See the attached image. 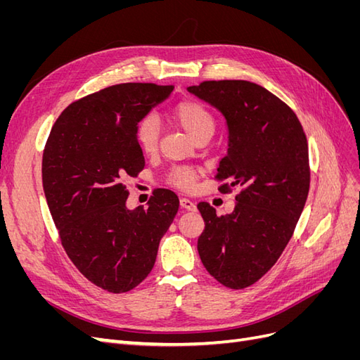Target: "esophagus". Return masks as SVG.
Listing matches in <instances>:
<instances>
[{
    "mask_svg": "<svg viewBox=\"0 0 360 360\" xmlns=\"http://www.w3.org/2000/svg\"><path fill=\"white\" fill-rule=\"evenodd\" d=\"M180 205L183 207V209L191 210V212L197 210V204H195L191 198H181V200H180Z\"/></svg>",
    "mask_w": 360,
    "mask_h": 360,
    "instance_id": "1",
    "label": "esophagus"
}]
</instances>
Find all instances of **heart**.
<instances>
[{
    "label": "heart",
    "mask_w": 360,
    "mask_h": 360,
    "mask_svg": "<svg viewBox=\"0 0 360 360\" xmlns=\"http://www.w3.org/2000/svg\"><path fill=\"white\" fill-rule=\"evenodd\" d=\"M172 118L195 141L201 136H212L216 127L213 114L202 103L195 101L180 102L172 110ZM136 141L146 155L155 153L159 144V123L156 117L148 115L138 124ZM195 172L192 169H179L172 176V181L181 188H191Z\"/></svg>",
    "instance_id": "heart-1"
}]
</instances>
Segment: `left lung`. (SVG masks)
<instances>
[{"instance_id":"1","label":"left lung","mask_w":360,"mask_h":360,"mask_svg":"<svg viewBox=\"0 0 360 360\" xmlns=\"http://www.w3.org/2000/svg\"><path fill=\"white\" fill-rule=\"evenodd\" d=\"M188 91L225 118L226 155L221 189L242 186L231 213L200 202L204 231L198 254L222 285L240 290L266 275L292 236L309 192L308 143L299 118L264 86L249 81H205Z\"/></svg>"}]
</instances>
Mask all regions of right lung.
<instances>
[{"label": "right lung", "instance_id": "1", "mask_svg": "<svg viewBox=\"0 0 360 360\" xmlns=\"http://www.w3.org/2000/svg\"><path fill=\"white\" fill-rule=\"evenodd\" d=\"M174 86L118 84L73 102L57 118L43 151V191L61 243L81 274L110 292H126L155 266L179 197L158 189L127 209L124 180L144 169L138 123Z\"/></svg>", "mask_w": 360, "mask_h": 360}]
</instances>
